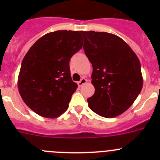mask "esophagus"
<instances>
[{
  "label": "esophagus",
  "mask_w": 160,
  "mask_h": 160,
  "mask_svg": "<svg viewBox=\"0 0 160 160\" xmlns=\"http://www.w3.org/2000/svg\"><path fill=\"white\" fill-rule=\"evenodd\" d=\"M87 81H88V80H87V79L82 78L81 80H80V81L78 82V83H77V84H78L79 87H81L82 85H83V84H84V83H86Z\"/></svg>",
  "instance_id": "1"
}]
</instances>
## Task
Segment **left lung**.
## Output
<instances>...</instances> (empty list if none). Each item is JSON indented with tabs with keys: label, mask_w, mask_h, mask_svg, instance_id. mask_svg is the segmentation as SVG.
Instances as JSON below:
<instances>
[{
	"label": "left lung",
	"mask_w": 160,
	"mask_h": 160,
	"mask_svg": "<svg viewBox=\"0 0 160 160\" xmlns=\"http://www.w3.org/2000/svg\"><path fill=\"white\" fill-rule=\"evenodd\" d=\"M85 54L93 67L95 92L88 99L93 112L114 118L130 108L143 85L139 59L120 37L108 32H83Z\"/></svg>",
	"instance_id": "8db88e82"
}]
</instances>
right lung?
<instances>
[{
  "mask_svg": "<svg viewBox=\"0 0 160 160\" xmlns=\"http://www.w3.org/2000/svg\"><path fill=\"white\" fill-rule=\"evenodd\" d=\"M78 31L49 32L37 40L24 57L18 87L24 102L38 115L55 118L65 112L77 84L69 63L82 48Z\"/></svg>",
  "mask_w": 160,
  "mask_h": 160,
  "instance_id": "right-lung-1",
  "label": "right lung"
}]
</instances>
